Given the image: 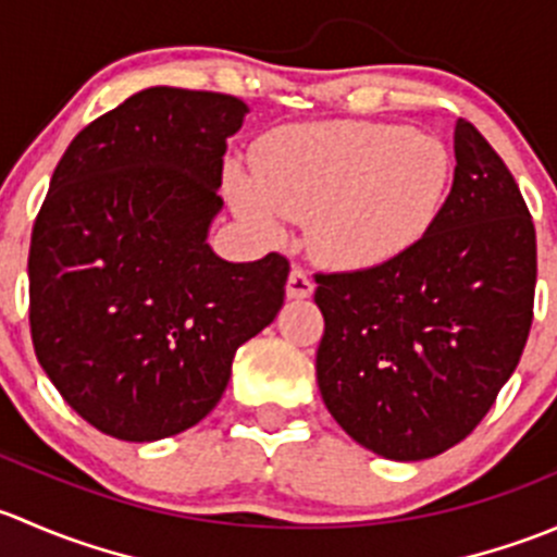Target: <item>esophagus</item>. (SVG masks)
Masks as SVG:
<instances>
[{
    "label": "esophagus",
    "instance_id": "34e87169",
    "mask_svg": "<svg viewBox=\"0 0 557 557\" xmlns=\"http://www.w3.org/2000/svg\"><path fill=\"white\" fill-rule=\"evenodd\" d=\"M314 283L301 267H294L288 274V299H310Z\"/></svg>",
    "mask_w": 557,
    "mask_h": 557
}]
</instances>
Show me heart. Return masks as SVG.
I'll return each mask as SVG.
<instances>
[{"mask_svg":"<svg viewBox=\"0 0 557 557\" xmlns=\"http://www.w3.org/2000/svg\"><path fill=\"white\" fill-rule=\"evenodd\" d=\"M453 183L436 137L372 121H331L269 134L256 172L237 166L234 201L258 232L307 221L318 258L367 269L412 250L434 228Z\"/></svg>","mask_w":557,"mask_h":557,"instance_id":"heart-1","label":"heart"}]
</instances>
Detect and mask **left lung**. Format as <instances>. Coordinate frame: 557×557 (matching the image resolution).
<instances>
[{
    "label": "left lung",
    "instance_id": "left-lung-1",
    "mask_svg": "<svg viewBox=\"0 0 557 557\" xmlns=\"http://www.w3.org/2000/svg\"><path fill=\"white\" fill-rule=\"evenodd\" d=\"M314 283L329 412L383 458H434L480 425L518 369L536 288L531 212L502 156L458 117L434 228L393 261Z\"/></svg>",
    "mask_w": 557,
    "mask_h": 557
}]
</instances>
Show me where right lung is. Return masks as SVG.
Segmentation results:
<instances>
[{
    "instance_id": "1",
    "label": "right lung",
    "mask_w": 557,
    "mask_h": 557,
    "mask_svg": "<svg viewBox=\"0 0 557 557\" xmlns=\"http://www.w3.org/2000/svg\"><path fill=\"white\" fill-rule=\"evenodd\" d=\"M247 104L156 86L88 123L32 228L39 367L86 423L156 442L215 409L239 345L277 318L290 263L223 261L207 245L226 139Z\"/></svg>"
}]
</instances>
